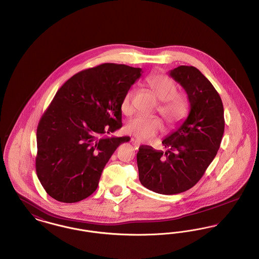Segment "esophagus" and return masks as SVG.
<instances>
[{
  "mask_svg": "<svg viewBox=\"0 0 259 259\" xmlns=\"http://www.w3.org/2000/svg\"><path fill=\"white\" fill-rule=\"evenodd\" d=\"M131 142H132V144H133V146H134L135 149H138L139 147H140V143H139L138 141L134 140V139H132V140H131Z\"/></svg>",
  "mask_w": 259,
  "mask_h": 259,
  "instance_id": "esophagus-1",
  "label": "esophagus"
}]
</instances>
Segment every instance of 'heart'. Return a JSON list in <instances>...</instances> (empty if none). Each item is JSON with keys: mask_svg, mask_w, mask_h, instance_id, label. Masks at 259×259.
<instances>
[{"mask_svg": "<svg viewBox=\"0 0 259 259\" xmlns=\"http://www.w3.org/2000/svg\"><path fill=\"white\" fill-rule=\"evenodd\" d=\"M156 98L160 101L157 111L170 127L182 123L188 113V103L185 95L177 92V85L171 77L166 74H150L145 79ZM135 88L130 87L121 102V111L129 114L132 112V100ZM126 132L134 136L141 142L153 138L163 129V124L157 116L138 115L131 118L125 126Z\"/></svg>", "mask_w": 259, "mask_h": 259, "instance_id": "1", "label": "heart"}]
</instances>
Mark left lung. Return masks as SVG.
I'll use <instances>...</instances> for the list:
<instances>
[{"label":"left lung","mask_w":259,"mask_h":259,"mask_svg":"<svg viewBox=\"0 0 259 259\" xmlns=\"http://www.w3.org/2000/svg\"><path fill=\"white\" fill-rule=\"evenodd\" d=\"M170 75L187 93L189 114L163 140L165 152L141 146L137 153L141 184L165 195L197 184L215 157L224 132L222 98L209 79L193 66H180Z\"/></svg>","instance_id":"8db88e82"}]
</instances>
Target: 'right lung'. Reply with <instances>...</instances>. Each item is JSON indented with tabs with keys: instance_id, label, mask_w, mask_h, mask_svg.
Returning <instances> with one entry per match:
<instances>
[{
	"instance_id": "1",
	"label": "right lung",
	"mask_w": 259,
	"mask_h": 259,
	"mask_svg": "<svg viewBox=\"0 0 259 259\" xmlns=\"http://www.w3.org/2000/svg\"><path fill=\"white\" fill-rule=\"evenodd\" d=\"M142 69L104 63L69 78L37 124L36 172L50 197L75 203L98 187L102 172L129 137L106 138L122 126L121 102Z\"/></svg>"
}]
</instances>
